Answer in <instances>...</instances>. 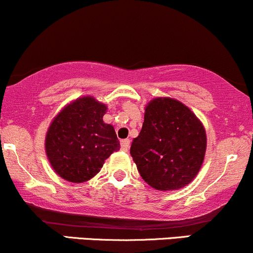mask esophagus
I'll use <instances>...</instances> for the list:
<instances>
[{
	"label": "esophagus",
	"instance_id": "esophagus-1",
	"mask_svg": "<svg viewBox=\"0 0 253 253\" xmlns=\"http://www.w3.org/2000/svg\"><path fill=\"white\" fill-rule=\"evenodd\" d=\"M129 146H130V141L129 140H122L121 141V149L123 152H126L127 149H129Z\"/></svg>",
	"mask_w": 253,
	"mask_h": 253
}]
</instances>
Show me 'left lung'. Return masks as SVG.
Masks as SVG:
<instances>
[{"label": "left lung", "mask_w": 253, "mask_h": 253, "mask_svg": "<svg viewBox=\"0 0 253 253\" xmlns=\"http://www.w3.org/2000/svg\"><path fill=\"white\" fill-rule=\"evenodd\" d=\"M206 152V131L191 108L156 97L145 108L142 129L130 147L141 177L157 191H177L194 180Z\"/></svg>", "instance_id": "left-lung-1"}]
</instances>
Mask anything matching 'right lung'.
<instances>
[{
	"instance_id": "1",
	"label": "right lung",
	"mask_w": 253,
	"mask_h": 253,
	"mask_svg": "<svg viewBox=\"0 0 253 253\" xmlns=\"http://www.w3.org/2000/svg\"><path fill=\"white\" fill-rule=\"evenodd\" d=\"M107 106L93 96L73 100L51 121L44 147L53 170L64 180L82 183L101 170L121 148L115 127L104 122Z\"/></svg>"
}]
</instances>
